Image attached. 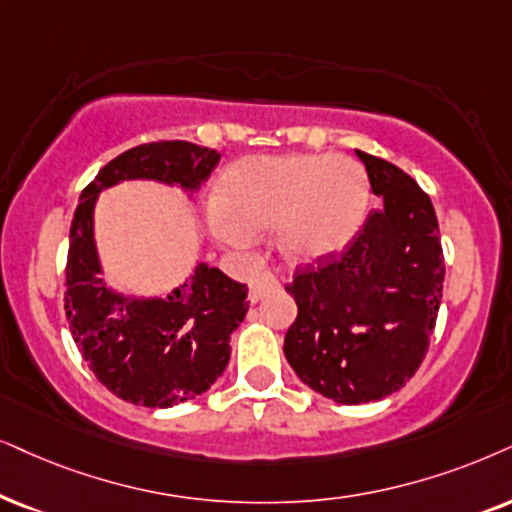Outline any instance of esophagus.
<instances>
[{"label": "esophagus", "instance_id": "obj_1", "mask_svg": "<svg viewBox=\"0 0 512 512\" xmlns=\"http://www.w3.org/2000/svg\"><path fill=\"white\" fill-rule=\"evenodd\" d=\"M276 288H278L276 276L269 274V271H264V274H260L250 283V302H260L264 295L274 293Z\"/></svg>", "mask_w": 512, "mask_h": 512}]
</instances>
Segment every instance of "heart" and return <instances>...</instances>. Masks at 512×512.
<instances>
[{
	"instance_id": "b5f03b06",
	"label": "heart",
	"mask_w": 512,
	"mask_h": 512,
	"mask_svg": "<svg viewBox=\"0 0 512 512\" xmlns=\"http://www.w3.org/2000/svg\"><path fill=\"white\" fill-rule=\"evenodd\" d=\"M212 231L245 245L255 229L278 226L283 255L314 264L357 238L368 212L364 167L347 155H255L236 163L219 184Z\"/></svg>"
}]
</instances>
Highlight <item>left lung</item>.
<instances>
[{
    "instance_id": "8db88e82",
    "label": "left lung",
    "mask_w": 512,
    "mask_h": 512,
    "mask_svg": "<svg viewBox=\"0 0 512 512\" xmlns=\"http://www.w3.org/2000/svg\"><path fill=\"white\" fill-rule=\"evenodd\" d=\"M383 205L345 250L286 286L297 302L283 354L297 378L338 404L397 392L428 354L444 255L432 200L404 170L357 151Z\"/></svg>"
}]
</instances>
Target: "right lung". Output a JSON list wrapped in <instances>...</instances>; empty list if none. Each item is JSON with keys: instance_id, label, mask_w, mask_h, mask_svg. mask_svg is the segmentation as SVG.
I'll list each match as a JSON object with an SVG mask.
<instances>
[{"instance_id": "1", "label": "right lung", "mask_w": 512, "mask_h": 512, "mask_svg": "<svg viewBox=\"0 0 512 512\" xmlns=\"http://www.w3.org/2000/svg\"><path fill=\"white\" fill-rule=\"evenodd\" d=\"M215 148L153 141L113 158L82 191L66 264V319L75 345L115 397L170 409L208 392L231 357V333L248 312V288L198 262L165 297H134L108 288L94 241V208L103 189L151 179L198 191L219 163Z\"/></svg>"}]
</instances>
